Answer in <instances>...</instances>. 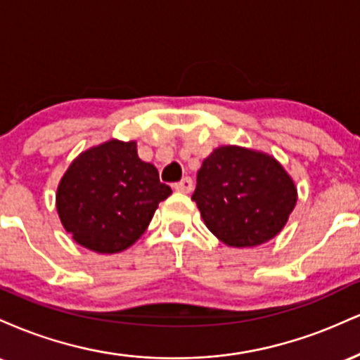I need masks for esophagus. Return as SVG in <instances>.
<instances>
[{"label": "esophagus", "mask_w": 360, "mask_h": 360, "mask_svg": "<svg viewBox=\"0 0 360 360\" xmlns=\"http://www.w3.org/2000/svg\"><path fill=\"white\" fill-rule=\"evenodd\" d=\"M174 189H176V191H181V193H191L193 179H191V177H183L179 183L174 184Z\"/></svg>", "instance_id": "obj_1"}]
</instances>
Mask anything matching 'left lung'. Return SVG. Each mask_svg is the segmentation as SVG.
I'll list each match as a JSON object with an SVG mask.
<instances>
[{"instance_id": "obj_1", "label": "left lung", "mask_w": 360, "mask_h": 360, "mask_svg": "<svg viewBox=\"0 0 360 360\" xmlns=\"http://www.w3.org/2000/svg\"><path fill=\"white\" fill-rule=\"evenodd\" d=\"M191 200L210 232L223 243L255 247L283 230L298 193L274 157L225 146L203 160Z\"/></svg>"}]
</instances>
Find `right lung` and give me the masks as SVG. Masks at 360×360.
Listing matches in <instances>:
<instances>
[{"instance_id":"obj_1","label":"right lung","mask_w":360,"mask_h":360,"mask_svg":"<svg viewBox=\"0 0 360 360\" xmlns=\"http://www.w3.org/2000/svg\"><path fill=\"white\" fill-rule=\"evenodd\" d=\"M137 143L108 140L72 160L57 188V213L65 232L86 249L117 254L146 232L157 206L171 194Z\"/></svg>"}]
</instances>
